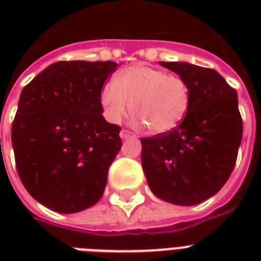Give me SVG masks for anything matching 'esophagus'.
I'll list each match as a JSON object with an SVG mask.
<instances>
[{
  "mask_svg": "<svg viewBox=\"0 0 261 261\" xmlns=\"http://www.w3.org/2000/svg\"><path fill=\"white\" fill-rule=\"evenodd\" d=\"M120 138H122V139L137 138V135L133 134V133H131V131H128V130H122V131H120Z\"/></svg>",
  "mask_w": 261,
  "mask_h": 261,
  "instance_id": "obj_1",
  "label": "esophagus"
}]
</instances>
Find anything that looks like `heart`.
Instances as JSON below:
<instances>
[{
	"mask_svg": "<svg viewBox=\"0 0 261 261\" xmlns=\"http://www.w3.org/2000/svg\"><path fill=\"white\" fill-rule=\"evenodd\" d=\"M100 101L110 122H120L131 107L137 124H146L154 134H165L186 118L190 88L180 75L135 65L120 71L118 80L104 84Z\"/></svg>",
	"mask_w": 261,
	"mask_h": 261,
	"instance_id": "heart-1",
	"label": "heart"
}]
</instances>
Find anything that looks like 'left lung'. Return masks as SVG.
I'll use <instances>...</instances> for the list:
<instances>
[{
    "label": "left lung",
    "mask_w": 261,
    "mask_h": 261,
    "mask_svg": "<svg viewBox=\"0 0 261 261\" xmlns=\"http://www.w3.org/2000/svg\"><path fill=\"white\" fill-rule=\"evenodd\" d=\"M190 88V107L174 130L141 138L142 168L157 198L194 206L218 192L236 165L243 119L236 89L214 69L160 62Z\"/></svg>",
    "instance_id": "obj_1"
}]
</instances>
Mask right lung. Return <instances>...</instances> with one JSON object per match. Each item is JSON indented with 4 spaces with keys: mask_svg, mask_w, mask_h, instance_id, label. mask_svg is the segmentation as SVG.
I'll return each mask as SVG.
<instances>
[{
    "mask_svg": "<svg viewBox=\"0 0 261 261\" xmlns=\"http://www.w3.org/2000/svg\"><path fill=\"white\" fill-rule=\"evenodd\" d=\"M116 67L61 61L21 90L12 124L16 168L31 196L50 210L79 213L104 194L122 139L120 127L101 115L100 92Z\"/></svg>",
    "mask_w": 261,
    "mask_h": 261,
    "instance_id": "1",
    "label": "right lung"
}]
</instances>
